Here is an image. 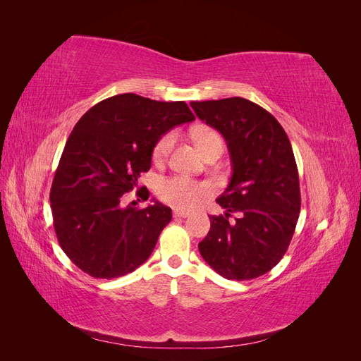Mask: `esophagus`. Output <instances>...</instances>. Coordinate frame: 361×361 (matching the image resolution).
Returning <instances> with one entry per match:
<instances>
[{"mask_svg": "<svg viewBox=\"0 0 361 361\" xmlns=\"http://www.w3.org/2000/svg\"><path fill=\"white\" fill-rule=\"evenodd\" d=\"M173 215H174V218H187V216H190V212L180 211V209H174Z\"/></svg>", "mask_w": 361, "mask_h": 361, "instance_id": "1", "label": "esophagus"}]
</instances>
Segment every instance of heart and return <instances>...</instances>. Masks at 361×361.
<instances>
[{"mask_svg": "<svg viewBox=\"0 0 361 361\" xmlns=\"http://www.w3.org/2000/svg\"><path fill=\"white\" fill-rule=\"evenodd\" d=\"M194 138L202 154L212 146H223V138L220 134L207 128L195 129ZM174 141H176L174 130L159 137L154 147V159L162 161L164 158H167L173 149ZM158 195L164 203L179 207V209H191V207L202 203L206 197H209L211 187L204 182L191 180L183 176H170L159 182Z\"/></svg>", "mask_w": 361, "mask_h": 361, "instance_id": "b5f03b06", "label": "heart"}]
</instances>
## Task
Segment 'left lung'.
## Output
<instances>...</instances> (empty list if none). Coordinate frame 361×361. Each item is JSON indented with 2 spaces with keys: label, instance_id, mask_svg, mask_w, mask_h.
I'll return each instance as SVG.
<instances>
[{
  "label": "left lung",
  "instance_id": "8db88e82",
  "mask_svg": "<svg viewBox=\"0 0 361 361\" xmlns=\"http://www.w3.org/2000/svg\"><path fill=\"white\" fill-rule=\"evenodd\" d=\"M200 120L215 128L232 161V178L209 215L211 231L199 244L202 257L228 280L267 274L285 256L300 216L298 169L285 129L244 97L191 102ZM238 213L233 222L228 220Z\"/></svg>",
  "mask_w": 361,
  "mask_h": 361
}]
</instances>
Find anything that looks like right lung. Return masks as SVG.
<instances>
[{
	"label": "right lung",
	"instance_id": "right-lung-1",
	"mask_svg": "<svg viewBox=\"0 0 361 361\" xmlns=\"http://www.w3.org/2000/svg\"><path fill=\"white\" fill-rule=\"evenodd\" d=\"M195 117L183 101L159 102L134 93L96 104L75 125L52 180L49 202L60 247L96 279L129 274L149 259L171 209L154 202L122 206L141 173L152 166L155 143ZM149 199L147 188L137 191Z\"/></svg>",
	"mask_w": 361,
	"mask_h": 361
}]
</instances>
